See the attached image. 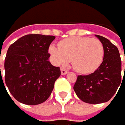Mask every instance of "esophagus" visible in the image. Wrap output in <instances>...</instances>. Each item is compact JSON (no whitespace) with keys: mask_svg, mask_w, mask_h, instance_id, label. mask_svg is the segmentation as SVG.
Masks as SVG:
<instances>
[{"mask_svg":"<svg viewBox=\"0 0 125 125\" xmlns=\"http://www.w3.org/2000/svg\"><path fill=\"white\" fill-rule=\"evenodd\" d=\"M67 72H68V70H66L65 68H63V67L61 68V74L62 75H66L67 73Z\"/></svg>","mask_w":125,"mask_h":125,"instance_id":"34e87169","label":"esophagus"}]
</instances>
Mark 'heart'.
I'll return each mask as SVG.
<instances>
[{
	"instance_id": "b5f03b06",
	"label": "heart",
	"mask_w": 125,
	"mask_h": 125,
	"mask_svg": "<svg viewBox=\"0 0 125 125\" xmlns=\"http://www.w3.org/2000/svg\"><path fill=\"white\" fill-rule=\"evenodd\" d=\"M49 52L59 65H66L72 60L73 68L83 74L95 71L103 62L104 48L96 38L73 37L59 43V47L51 45Z\"/></svg>"
}]
</instances>
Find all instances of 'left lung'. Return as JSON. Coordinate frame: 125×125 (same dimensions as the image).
I'll use <instances>...</instances> for the list:
<instances>
[{
    "mask_svg": "<svg viewBox=\"0 0 125 125\" xmlns=\"http://www.w3.org/2000/svg\"><path fill=\"white\" fill-rule=\"evenodd\" d=\"M96 37L104 48L103 61L94 73L78 75L73 86L78 98L90 104L108 102L121 86V60L117 48L106 37Z\"/></svg>",
    "mask_w": 125,
    "mask_h": 125,
    "instance_id": "8db88e82",
    "label": "left lung"
}]
</instances>
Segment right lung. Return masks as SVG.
<instances>
[{
    "instance_id": "1",
    "label": "right lung",
    "mask_w": 125,
    "mask_h": 125,
    "mask_svg": "<svg viewBox=\"0 0 125 125\" xmlns=\"http://www.w3.org/2000/svg\"><path fill=\"white\" fill-rule=\"evenodd\" d=\"M55 38L50 35L28 34L8 48L4 59V81L11 95L19 102L38 105L50 96L61 74L60 68L48 61V48Z\"/></svg>"
}]
</instances>
